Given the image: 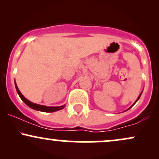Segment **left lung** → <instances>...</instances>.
Returning a JSON list of instances; mask_svg holds the SVG:
<instances>
[{
  "label": "left lung",
  "mask_w": 159,
  "mask_h": 159,
  "mask_svg": "<svg viewBox=\"0 0 159 159\" xmlns=\"http://www.w3.org/2000/svg\"><path fill=\"white\" fill-rule=\"evenodd\" d=\"M141 94H142V93H140V96H138V98H137V100H136V101H135V102H134V104H133V105H134V104H135V103L137 102H138V99H139V98H140V96H141ZM133 105H132V106H133ZM129 107V109H130V108H131V107ZM129 109H128V110H129Z\"/></svg>",
  "instance_id": "left-lung-1"
}]
</instances>
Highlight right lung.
I'll return each instance as SVG.
<instances>
[{
  "mask_svg": "<svg viewBox=\"0 0 159 159\" xmlns=\"http://www.w3.org/2000/svg\"><path fill=\"white\" fill-rule=\"evenodd\" d=\"M15 85H16V90H17L18 94L20 96V98H21V100L25 102L28 107H30V108L34 109V110L36 111H43V112H54V111H59L63 109V107H65V105H62V106H59V107H48V106H44V105H37V104L33 103L31 102H30L29 100H27L25 96H23L22 94L21 93L19 88H18L17 85H16V83L15 81Z\"/></svg>",
  "mask_w": 159,
  "mask_h": 159,
  "instance_id": "1",
  "label": "right lung"
}]
</instances>
